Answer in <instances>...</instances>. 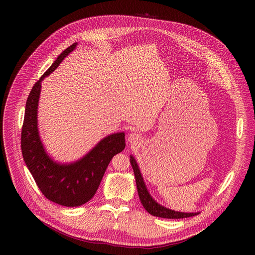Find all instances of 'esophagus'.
Returning <instances> with one entry per match:
<instances>
[{"mask_svg": "<svg viewBox=\"0 0 255 255\" xmlns=\"http://www.w3.org/2000/svg\"><path fill=\"white\" fill-rule=\"evenodd\" d=\"M128 141L132 145H137V144H139L141 142V137L137 133H130L128 135Z\"/></svg>", "mask_w": 255, "mask_h": 255, "instance_id": "obj_1", "label": "esophagus"}]
</instances>
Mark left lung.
<instances>
[{
    "label": "left lung",
    "mask_w": 255,
    "mask_h": 255,
    "mask_svg": "<svg viewBox=\"0 0 255 255\" xmlns=\"http://www.w3.org/2000/svg\"><path fill=\"white\" fill-rule=\"evenodd\" d=\"M130 163L132 165L135 180H136V186H137V192L140 199V202L144 209L146 210L149 214L152 216L165 218V219H181V218H188L193 217L195 215H198L199 213H184V212H177L170 210L166 207H163L162 205L158 204L149 194L146 186H145L143 176L141 174V171L139 169V166L133 157V155H130Z\"/></svg>",
    "instance_id": "left-lung-1"
}]
</instances>
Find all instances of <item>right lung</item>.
Wrapping results in <instances>:
<instances>
[{"label":"right lung","mask_w":255,"mask_h":255,"mask_svg":"<svg viewBox=\"0 0 255 255\" xmlns=\"http://www.w3.org/2000/svg\"><path fill=\"white\" fill-rule=\"evenodd\" d=\"M77 45L74 43L62 51L33 86L26 102L21 133L23 158L35 183L48 200L65 207L84 205L94 197L109 163L126 145L124 132L113 133L103 138L85 156L70 163L55 161L44 148L37 119L41 83Z\"/></svg>","instance_id":"right-lung-1"}]
</instances>
